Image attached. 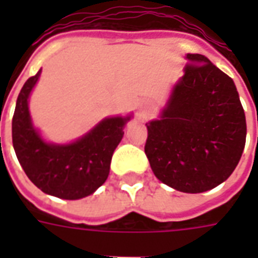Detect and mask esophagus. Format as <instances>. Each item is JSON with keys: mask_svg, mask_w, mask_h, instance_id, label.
Segmentation results:
<instances>
[{"mask_svg": "<svg viewBox=\"0 0 258 258\" xmlns=\"http://www.w3.org/2000/svg\"><path fill=\"white\" fill-rule=\"evenodd\" d=\"M146 114H148V113H146V112H142V113H141V116H142V117H145Z\"/></svg>", "mask_w": 258, "mask_h": 258, "instance_id": "34e87169", "label": "esophagus"}]
</instances>
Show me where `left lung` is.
Masks as SVG:
<instances>
[{
  "mask_svg": "<svg viewBox=\"0 0 258 258\" xmlns=\"http://www.w3.org/2000/svg\"><path fill=\"white\" fill-rule=\"evenodd\" d=\"M162 118L146 123L145 153L163 184L200 194L224 182L246 144V117L232 79L200 53H188Z\"/></svg>",
  "mask_w": 258,
  "mask_h": 258,
  "instance_id": "obj_1",
  "label": "left lung"
}]
</instances>
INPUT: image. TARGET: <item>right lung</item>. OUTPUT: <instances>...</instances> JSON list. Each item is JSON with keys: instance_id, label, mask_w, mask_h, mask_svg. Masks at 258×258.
<instances>
[{"instance_id": "add662e5", "label": "right lung", "mask_w": 258, "mask_h": 258, "mask_svg": "<svg viewBox=\"0 0 258 258\" xmlns=\"http://www.w3.org/2000/svg\"><path fill=\"white\" fill-rule=\"evenodd\" d=\"M41 70L20 90L12 117V144L20 166L44 194L76 200L94 194L109 175L113 152L128 120L105 118L91 133L70 145H51L33 128L27 99Z\"/></svg>"}]
</instances>
